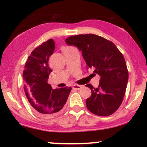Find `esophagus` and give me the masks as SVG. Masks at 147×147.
<instances>
[{"label": "esophagus", "instance_id": "esophagus-1", "mask_svg": "<svg viewBox=\"0 0 147 147\" xmlns=\"http://www.w3.org/2000/svg\"><path fill=\"white\" fill-rule=\"evenodd\" d=\"M82 86L80 85H77V84H75V85L72 86V88L74 89V90H80L81 88H82Z\"/></svg>", "mask_w": 147, "mask_h": 147}]
</instances>
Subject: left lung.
<instances>
[{"mask_svg": "<svg viewBox=\"0 0 147 147\" xmlns=\"http://www.w3.org/2000/svg\"><path fill=\"white\" fill-rule=\"evenodd\" d=\"M69 45H75L82 52L87 69L95 68L100 76L97 88L87 84L92 94L86 99L87 109L99 116H109L119 109L125 94L129 72L125 59L115 45L93 34L69 36Z\"/></svg>", "mask_w": 147, "mask_h": 147, "instance_id": "obj_1", "label": "left lung"}]
</instances>
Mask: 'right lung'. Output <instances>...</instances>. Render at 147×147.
<instances>
[{
	"label": "right lung",
	"instance_id": "add662e5",
	"mask_svg": "<svg viewBox=\"0 0 147 147\" xmlns=\"http://www.w3.org/2000/svg\"><path fill=\"white\" fill-rule=\"evenodd\" d=\"M55 42L50 38L32 52L23 70L24 90L30 104L39 116L52 117L63 109L72 90L65 86L52 89L48 84L52 70L48 60L55 50Z\"/></svg>",
	"mask_w": 147,
	"mask_h": 147
}]
</instances>
